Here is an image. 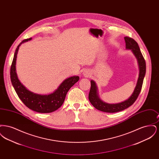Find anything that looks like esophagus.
Masks as SVG:
<instances>
[{"instance_id":"obj_1","label":"esophagus","mask_w":159,"mask_h":159,"mask_svg":"<svg viewBox=\"0 0 159 159\" xmlns=\"http://www.w3.org/2000/svg\"><path fill=\"white\" fill-rule=\"evenodd\" d=\"M89 73H84V76H89Z\"/></svg>"}]
</instances>
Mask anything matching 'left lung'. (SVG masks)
Masks as SVG:
<instances>
[{
  "label": "left lung",
  "instance_id": "left-lung-1",
  "mask_svg": "<svg viewBox=\"0 0 159 159\" xmlns=\"http://www.w3.org/2000/svg\"><path fill=\"white\" fill-rule=\"evenodd\" d=\"M125 40L126 42V48L127 49H130L132 51L136 57L139 65V74L136 87L132 95L127 100L117 104H108L103 102L99 98L96 83L93 80H91L89 99L92 106L101 111L106 113H116L125 110L135 102L142 89L144 76L146 71L145 61L140 51L138 44L134 39L126 36L125 37Z\"/></svg>",
  "mask_w": 159,
  "mask_h": 159
}]
</instances>
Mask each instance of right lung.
<instances>
[{
	"instance_id": "add662e5",
	"label": "right lung",
	"mask_w": 159,
	"mask_h": 159,
	"mask_svg": "<svg viewBox=\"0 0 159 159\" xmlns=\"http://www.w3.org/2000/svg\"><path fill=\"white\" fill-rule=\"evenodd\" d=\"M31 38L24 39L17 46L11 67L10 75L12 84L18 97L29 108L41 113H51L58 110L62 105L69 89L79 81V76H72L64 80L58 89L48 95H39L27 90L20 82L16 73V60L21 45Z\"/></svg>"
}]
</instances>
